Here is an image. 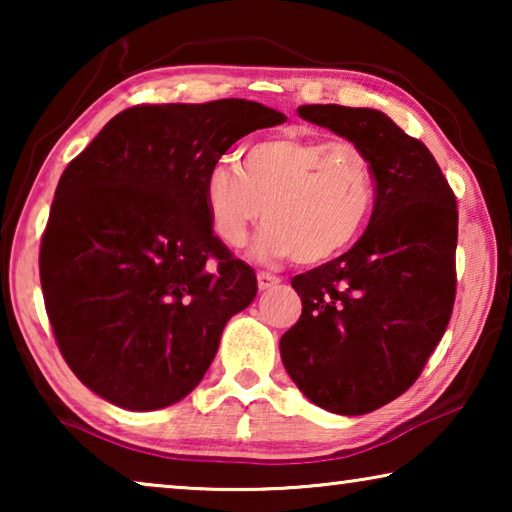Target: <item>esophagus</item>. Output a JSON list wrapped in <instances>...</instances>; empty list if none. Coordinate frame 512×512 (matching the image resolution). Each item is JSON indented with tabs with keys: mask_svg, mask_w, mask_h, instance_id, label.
<instances>
[{
	"mask_svg": "<svg viewBox=\"0 0 512 512\" xmlns=\"http://www.w3.org/2000/svg\"><path fill=\"white\" fill-rule=\"evenodd\" d=\"M275 284H280V277H277V275L266 273V271H259V273H257V287H259V291L273 289Z\"/></svg>",
	"mask_w": 512,
	"mask_h": 512,
	"instance_id": "obj_1",
	"label": "esophagus"
}]
</instances>
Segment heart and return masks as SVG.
Returning a JSON list of instances; mask_svg holds the SVG:
<instances>
[{
  "label": "heart",
  "mask_w": 512,
  "mask_h": 512,
  "mask_svg": "<svg viewBox=\"0 0 512 512\" xmlns=\"http://www.w3.org/2000/svg\"><path fill=\"white\" fill-rule=\"evenodd\" d=\"M375 196V169L359 144L298 135L248 146L241 173L232 162L214 164L203 187L212 230L225 246H244L264 212L257 257H293L305 266L345 253L368 225Z\"/></svg>",
  "instance_id": "1"
}]
</instances>
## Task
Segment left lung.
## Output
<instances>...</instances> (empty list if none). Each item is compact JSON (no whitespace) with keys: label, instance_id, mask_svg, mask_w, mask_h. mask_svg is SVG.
<instances>
[{"label":"left lung","instance_id":"obj_1","mask_svg":"<svg viewBox=\"0 0 512 512\" xmlns=\"http://www.w3.org/2000/svg\"><path fill=\"white\" fill-rule=\"evenodd\" d=\"M298 115L368 153L377 196L348 253L291 280L302 314L280 354L307 400L363 415L409 391L452 318L456 196L427 146L384 112L314 103Z\"/></svg>","mask_w":512,"mask_h":512}]
</instances>
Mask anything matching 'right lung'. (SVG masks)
<instances>
[{"label": "right lung", "instance_id": "add662e5", "mask_svg": "<svg viewBox=\"0 0 512 512\" xmlns=\"http://www.w3.org/2000/svg\"><path fill=\"white\" fill-rule=\"evenodd\" d=\"M287 121L246 99L133 106L56 187L40 284L67 366L92 393L155 411L198 386L255 271L212 232L203 187L241 137Z\"/></svg>", "mask_w": 512, "mask_h": 512}]
</instances>
